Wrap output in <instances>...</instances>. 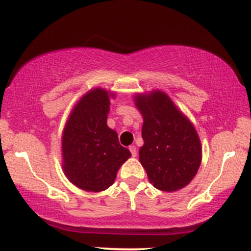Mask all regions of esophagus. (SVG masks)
Returning a JSON list of instances; mask_svg holds the SVG:
<instances>
[{
  "instance_id": "esophagus-1",
  "label": "esophagus",
  "mask_w": 251,
  "mask_h": 251,
  "mask_svg": "<svg viewBox=\"0 0 251 251\" xmlns=\"http://www.w3.org/2000/svg\"><path fill=\"white\" fill-rule=\"evenodd\" d=\"M129 152H131V154H132V157H137V148H135L134 145H132V146H129Z\"/></svg>"
}]
</instances>
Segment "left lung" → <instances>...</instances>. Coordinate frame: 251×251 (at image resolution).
Segmentation results:
<instances>
[{
	"mask_svg": "<svg viewBox=\"0 0 251 251\" xmlns=\"http://www.w3.org/2000/svg\"><path fill=\"white\" fill-rule=\"evenodd\" d=\"M144 124V145L139 160L150 183L162 191H177L197 174L201 162V146L191 122L162 91L134 97Z\"/></svg>",
	"mask_w": 251,
	"mask_h": 251,
	"instance_id": "1",
	"label": "left lung"
}]
</instances>
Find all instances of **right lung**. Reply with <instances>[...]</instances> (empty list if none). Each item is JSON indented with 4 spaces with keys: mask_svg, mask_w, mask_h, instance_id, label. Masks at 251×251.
Returning a JSON list of instances; mask_svg holds the SVG:
<instances>
[{
    "mask_svg": "<svg viewBox=\"0 0 251 251\" xmlns=\"http://www.w3.org/2000/svg\"><path fill=\"white\" fill-rule=\"evenodd\" d=\"M111 97L114 94L102 88L83 94L63 129V172L71 183L88 192L108 189L131 157L119 144L117 132L107 126Z\"/></svg>",
    "mask_w": 251,
    "mask_h": 251,
    "instance_id": "1",
    "label": "right lung"
}]
</instances>
